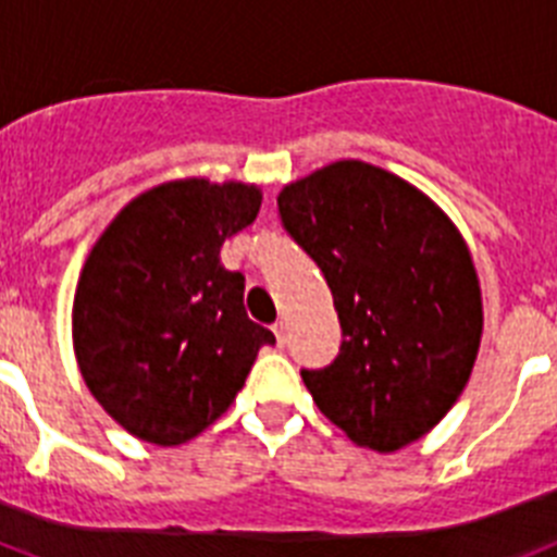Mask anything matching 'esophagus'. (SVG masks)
I'll return each instance as SVG.
<instances>
[{
	"instance_id": "esophagus-1",
	"label": "esophagus",
	"mask_w": 557,
	"mask_h": 557,
	"mask_svg": "<svg viewBox=\"0 0 557 557\" xmlns=\"http://www.w3.org/2000/svg\"><path fill=\"white\" fill-rule=\"evenodd\" d=\"M271 331H274V336H277V343L283 345L286 343V320H277L274 325H271Z\"/></svg>"
}]
</instances>
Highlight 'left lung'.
<instances>
[{
    "mask_svg": "<svg viewBox=\"0 0 557 557\" xmlns=\"http://www.w3.org/2000/svg\"><path fill=\"white\" fill-rule=\"evenodd\" d=\"M280 221L325 274L343 329L331 366L302 371L325 419L394 453L436 428L481 343V288L465 237L394 172L336 161L283 186Z\"/></svg>",
    "mask_w": 557,
    "mask_h": 557,
    "instance_id": "8db88e82",
    "label": "left lung"
}]
</instances>
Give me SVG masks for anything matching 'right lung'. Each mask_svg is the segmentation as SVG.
Instances as JSON below:
<instances>
[{"instance_id":"1","label":"right lung","mask_w":557,"mask_h":557,"mask_svg":"<svg viewBox=\"0 0 557 557\" xmlns=\"http://www.w3.org/2000/svg\"><path fill=\"white\" fill-rule=\"evenodd\" d=\"M255 184L184 177L112 218L78 277L73 348L107 413L135 438L184 445L221 419L274 334L243 308L226 237L255 223Z\"/></svg>"}]
</instances>
